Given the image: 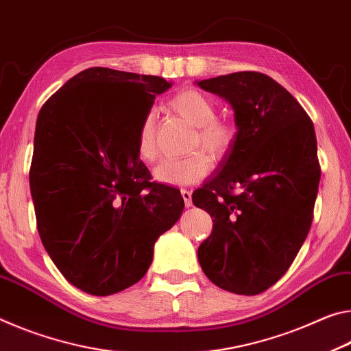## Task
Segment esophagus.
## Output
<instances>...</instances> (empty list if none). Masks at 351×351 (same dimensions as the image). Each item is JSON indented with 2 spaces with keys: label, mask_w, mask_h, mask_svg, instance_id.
<instances>
[{
  "label": "esophagus",
  "mask_w": 351,
  "mask_h": 351,
  "mask_svg": "<svg viewBox=\"0 0 351 351\" xmlns=\"http://www.w3.org/2000/svg\"><path fill=\"white\" fill-rule=\"evenodd\" d=\"M182 197H183V200H185V206L186 208H189V206L193 205V199H191V193L188 191V189H182Z\"/></svg>",
  "instance_id": "34e87169"
}]
</instances>
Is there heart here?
I'll return each instance as SVG.
<instances>
[{
    "instance_id": "obj_1",
    "label": "heart",
    "mask_w": 351,
    "mask_h": 351,
    "mask_svg": "<svg viewBox=\"0 0 351 351\" xmlns=\"http://www.w3.org/2000/svg\"><path fill=\"white\" fill-rule=\"evenodd\" d=\"M176 113L196 128L193 146H200L213 158L226 154L234 140V128L223 119L216 118V104L202 91L188 88L177 93L169 101ZM136 152L143 162L152 163L158 155L155 143V113H147L136 135ZM211 162L204 152H194L183 158H166L154 169V177L166 185H191L208 174Z\"/></svg>"
}]
</instances>
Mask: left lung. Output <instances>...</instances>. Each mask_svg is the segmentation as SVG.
<instances>
[{
    "instance_id": "1",
    "label": "left lung",
    "mask_w": 351,
    "mask_h": 351,
    "mask_svg": "<svg viewBox=\"0 0 351 351\" xmlns=\"http://www.w3.org/2000/svg\"><path fill=\"white\" fill-rule=\"evenodd\" d=\"M196 84L232 106L237 125L216 174L193 193V204L213 217L199 264L221 289L256 295L283 277L311 227L320 182L314 125L263 73Z\"/></svg>"
}]
</instances>
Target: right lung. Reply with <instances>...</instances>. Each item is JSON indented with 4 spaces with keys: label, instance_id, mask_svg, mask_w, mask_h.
Returning a JSON list of instances; mask_svg holds the SVG:
<instances>
[{
    "label": "right lung",
    "instance_id": "obj_1",
    "mask_svg": "<svg viewBox=\"0 0 351 351\" xmlns=\"http://www.w3.org/2000/svg\"><path fill=\"white\" fill-rule=\"evenodd\" d=\"M163 77L95 66L38 113L29 172L40 239L71 285L112 295L140 281L160 234L179 221L177 188L151 182L136 135Z\"/></svg>",
    "mask_w": 351,
    "mask_h": 351
}]
</instances>
